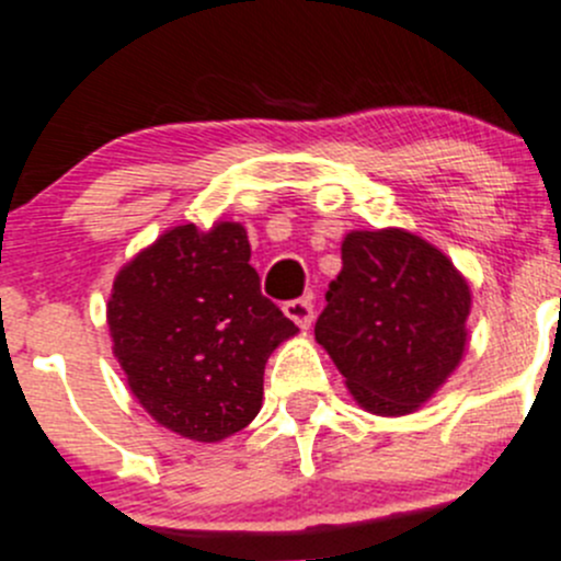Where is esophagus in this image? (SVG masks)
I'll list each match as a JSON object with an SVG mask.
<instances>
[{
  "instance_id": "34e87169",
  "label": "esophagus",
  "mask_w": 561,
  "mask_h": 561,
  "mask_svg": "<svg viewBox=\"0 0 561 561\" xmlns=\"http://www.w3.org/2000/svg\"><path fill=\"white\" fill-rule=\"evenodd\" d=\"M282 309H285V314L290 317V320L296 322L298 328L312 325L314 307H312V301H309V298H293V301H287Z\"/></svg>"
}]
</instances>
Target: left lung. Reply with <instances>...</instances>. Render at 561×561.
I'll list each match as a JSON object with an SVG mask.
<instances>
[{
    "label": "left lung",
    "mask_w": 561,
    "mask_h": 561,
    "mask_svg": "<svg viewBox=\"0 0 561 561\" xmlns=\"http://www.w3.org/2000/svg\"><path fill=\"white\" fill-rule=\"evenodd\" d=\"M314 336L360 407L407 415L461 360L469 287L439 249L404 230H355Z\"/></svg>",
    "instance_id": "left-lung-1"
}]
</instances>
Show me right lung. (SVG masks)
Instances as JSON below:
<instances>
[{"instance_id":"obj_1","label":"right lung","mask_w":561,"mask_h":561,"mask_svg":"<svg viewBox=\"0 0 561 561\" xmlns=\"http://www.w3.org/2000/svg\"><path fill=\"white\" fill-rule=\"evenodd\" d=\"M247 230H168L118 271L107 301L113 353L157 423L197 443L241 432L260 412L265 360L298 331L260 293Z\"/></svg>"}]
</instances>
